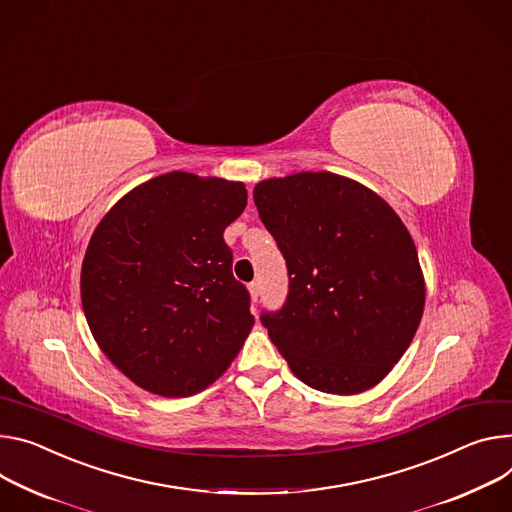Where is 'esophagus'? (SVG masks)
Masks as SVG:
<instances>
[{
  "label": "esophagus",
  "instance_id": "1",
  "mask_svg": "<svg viewBox=\"0 0 512 512\" xmlns=\"http://www.w3.org/2000/svg\"><path fill=\"white\" fill-rule=\"evenodd\" d=\"M249 292H251V298L257 302V298H259V292H261V286H259V282H253V284H249Z\"/></svg>",
  "mask_w": 512,
  "mask_h": 512
}]
</instances>
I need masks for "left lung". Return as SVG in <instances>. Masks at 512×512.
Masks as SVG:
<instances>
[{"mask_svg": "<svg viewBox=\"0 0 512 512\" xmlns=\"http://www.w3.org/2000/svg\"><path fill=\"white\" fill-rule=\"evenodd\" d=\"M253 200L290 280L284 306L261 312L271 343L314 390L376 386L425 308L410 232L378 194L329 171L265 179Z\"/></svg>", "mask_w": 512, "mask_h": 512, "instance_id": "1", "label": "left lung"}]
</instances>
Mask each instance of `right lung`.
Returning a JSON list of instances; mask_svg holds the SVG:
<instances>
[{
	"label": "right lung",
	"instance_id": "add662e5",
	"mask_svg": "<svg viewBox=\"0 0 512 512\" xmlns=\"http://www.w3.org/2000/svg\"><path fill=\"white\" fill-rule=\"evenodd\" d=\"M247 206L239 181L171 171L126 194L98 224L81 304L106 357L153 394L192 396L241 351L251 296L232 275L224 228Z\"/></svg>",
	"mask_w": 512,
	"mask_h": 512
}]
</instances>
